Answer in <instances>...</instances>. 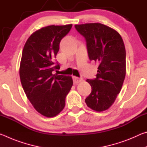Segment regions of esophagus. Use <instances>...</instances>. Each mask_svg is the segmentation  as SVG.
Here are the masks:
<instances>
[{"mask_svg": "<svg viewBox=\"0 0 147 147\" xmlns=\"http://www.w3.org/2000/svg\"><path fill=\"white\" fill-rule=\"evenodd\" d=\"M73 79L74 84H78L80 82H81L83 80L82 79V78H78V77H76V76H73Z\"/></svg>", "mask_w": 147, "mask_h": 147, "instance_id": "1", "label": "esophagus"}]
</instances>
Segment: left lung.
<instances>
[{
	"mask_svg": "<svg viewBox=\"0 0 147 147\" xmlns=\"http://www.w3.org/2000/svg\"><path fill=\"white\" fill-rule=\"evenodd\" d=\"M74 27L86 39L90 61L98 65L96 78L86 80L92 90L85 102L94 111H105L115 102L125 78L123 40L115 30L100 23L76 24Z\"/></svg>",
	"mask_w": 147,
	"mask_h": 147,
	"instance_id": "left-lung-1",
	"label": "left lung"
}]
</instances>
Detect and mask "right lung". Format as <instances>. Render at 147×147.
Returning <instances> with one entry per match:
<instances>
[{"mask_svg":"<svg viewBox=\"0 0 147 147\" xmlns=\"http://www.w3.org/2000/svg\"><path fill=\"white\" fill-rule=\"evenodd\" d=\"M73 24L51 25L34 32L22 53L19 75L27 98L37 111L53 117L63 110L73 82L71 76L53 74L59 69L55 62L59 43Z\"/></svg>","mask_w":147,"mask_h":147,"instance_id":"obj_1","label":"right lung"}]
</instances>
